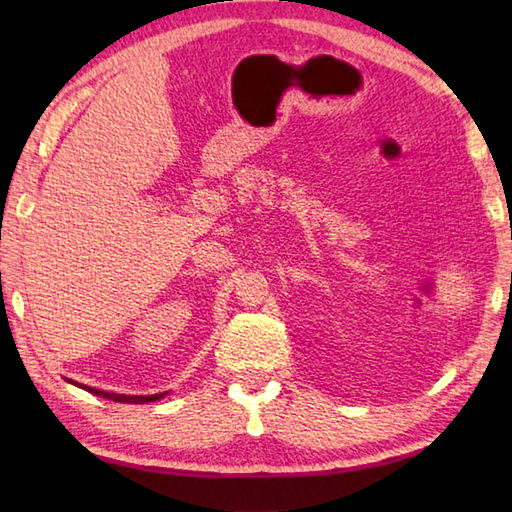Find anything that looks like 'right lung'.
Here are the masks:
<instances>
[{"label": "right lung", "instance_id": "1", "mask_svg": "<svg viewBox=\"0 0 512 512\" xmlns=\"http://www.w3.org/2000/svg\"><path fill=\"white\" fill-rule=\"evenodd\" d=\"M72 383V380H70ZM92 391V394L96 396H103L107 400H114V402H132V405H145V402H154V400H160L165 394H156V396H123V394H110V391H99V389H92V387H83Z\"/></svg>", "mask_w": 512, "mask_h": 512}]
</instances>
